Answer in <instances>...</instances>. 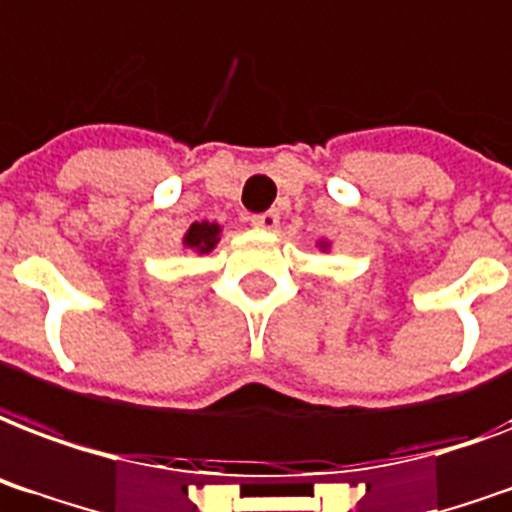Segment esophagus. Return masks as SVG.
Here are the masks:
<instances>
[{
  "label": "esophagus",
  "mask_w": 512,
  "mask_h": 512,
  "mask_svg": "<svg viewBox=\"0 0 512 512\" xmlns=\"http://www.w3.org/2000/svg\"><path fill=\"white\" fill-rule=\"evenodd\" d=\"M252 225L260 230H276L279 228V214L276 212H263L252 217Z\"/></svg>",
  "instance_id": "esophagus-1"
}]
</instances>
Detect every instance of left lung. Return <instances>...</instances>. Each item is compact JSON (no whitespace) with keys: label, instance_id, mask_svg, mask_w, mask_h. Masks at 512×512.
<instances>
[{"label":"left lung","instance_id":"1","mask_svg":"<svg viewBox=\"0 0 512 512\" xmlns=\"http://www.w3.org/2000/svg\"><path fill=\"white\" fill-rule=\"evenodd\" d=\"M317 247H319V252H330V241H327V239H319V241H317Z\"/></svg>","mask_w":512,"mask_h":512}]
</instances>
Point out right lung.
Here are the masks:
<instances>
[{"label":"right lung","instance_id":"add662e5","mask_svg":"<svg viewBox=\"0 0 512 512\" xmlns=\"http://www.w3.org/2000/svg\"><path fill=\"white\" fill-rule=\"evenodd\" d=\"M220 236L222 225H217V222H193L185 236H182V247L193 249L198 255H206V252H212L220 244Z\"/></svg>","mask_w":512,"mask_h":512}]
</instances>
